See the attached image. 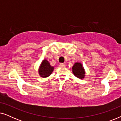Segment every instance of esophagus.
Returning a JSON list of instances; mask_svg holds the SVG:
<instances>
[{"label":"esophagus","instance_id":"esophagus-1","mask_svg":"<svg viewBox=\"0 0 121 121\" xmlns=\"http://www.w3.org/2000/svg\"><path fill=\"white\" fill-rule=\"evenodd\" d=\"M64 66H65V64H64V63H60V64H59V67H64Z\"/></svg>","mask_w":121,"mask_h":121}]
</instances>
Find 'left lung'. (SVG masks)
<instances>
[{
	"label": "left lung",
	"mask_w": 121,
	"mask_h": 121,
	"mask_svg": "<svg viewBox=\"0 0 121 121\" xmlns=\"http://www.w3.org/2000/svg\"><path fill=\"white\" fill-rule=\"evenodd\" d=\"M72 72L79 79H84L85 76V69L81 63L76 62L72 67Z\"/></svg>",
	"instance_id": "1"
}]
</instances>
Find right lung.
<instances>
[{"label": "right lung", "instance_id": "add662e5", "mask_svg": "<svg viewBox=\"0 0 121 121\" xmlns=\"http://www.w3.org/2000/svg\"><path fill=\"white\" fill-rule=\"evenodd\" d=\"M54 67L51 65L48 61L46 59H43L41 62L39 68V74L40 77L47 78L52 73Z\"/></svg>", "mask_w": 121, "mask_h": 121}]
</instances>
